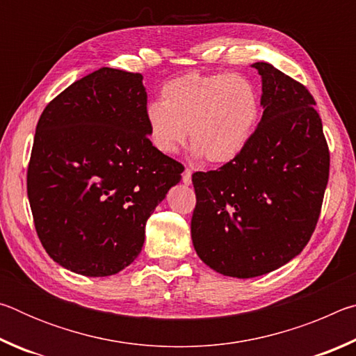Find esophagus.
Instances as JSON below:
<instances>
[{
  "label": "esophagus",
  "mask_w": 356,
  "mask_h": 356,
  "mask_svg": "<svg viewBox=\"0 0 356 356\" xmlns=\"http://www.w3.org/2000/svg\"><path fill=\"white\" fill-rule=\"evenodd\" d=\"M182 182L185 185H190L191 184V170H188V168H186V170L182 174Z\"/></svg>",
  "instance_id": "obj_1"
}]
</instances>
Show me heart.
<instances>
[{
  "mask_svg": "<svg viewBox=\"0 0 356 356\" xmlns=\"http://www.w3.org/2000/svg\"><path fill=\"white\" fill-rule=\"evenodd\" d=\"M262 116L256 84L243 75L186 74L161 88V102L146 108L149 140L172 154L186 140L207 163L225 165L248 146Z\"/></svg>",
  "mask_w": 356,
  "mask_h": 356,
  "instance_id": "heart-1",
  "label": "heart"
}]
</instances>
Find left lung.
<instances>
[{
	"label": "left lung",
	"instance_id": "left-lung-1",
	"mask_svg": "<svg viewBox=\"0 0 356 356\" xmlns=\"http://www.w3.org/2000/svg\"><path fill=\"white\" fill-rule=\"evenodd\" d=\"M262 78V118L236 160L195 172L193 246L225 276L254 278L292 261L314 232L330 152L308 89L272 64Z\"/></svg>",
	"mask_w": 356,
	"mask_h": 356
}]
</instances>
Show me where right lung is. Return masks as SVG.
<instances>
[{
    "mask_svg": "<svg viewBox=\"0 0 356 356\" xmlns=\"http://www.w3.org/2000/svg\"><path fill=\"white\" fill-rule=\"evenodd\" d=\"M141 74L102 67L45 106L28 166V200L53 261L110 276L135 261L146 221L184 166L149 140Z\"/></svg>",
    "mask_w": 356,
    "mask_h": 356,
    "instance_id": "right-lung-1",
    "label": "right lung"
}]
</instances>
